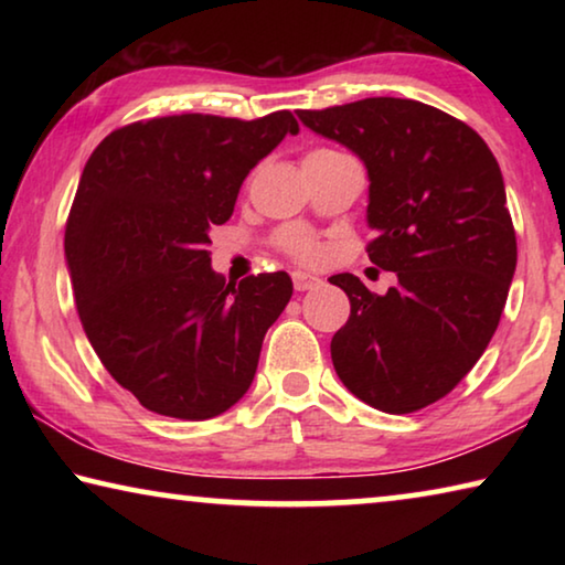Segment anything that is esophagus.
Returning <instances> with one entry per match:
<instances>
[{"label": "esophagus", "instance_id": "1", "mask_svg": "<svg viewBox=\"0 0 565 565\" xmlns=\"http://www.w3.org/2000/svg\"><path fill=\"white\" fill-rule=\"evenodd\" d=\"M291 279H294V289L296 291H309V289H313V286L321 284L319 276L306 274V271H294Z\"/></svg>", "mask_w": 565, "mask_h": 565}]
</instances>
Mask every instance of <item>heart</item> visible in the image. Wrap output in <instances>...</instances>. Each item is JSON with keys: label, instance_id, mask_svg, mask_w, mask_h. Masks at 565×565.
Segmentation results:
<instances>
[{"label": "heart", "instance_id": "obj_1", "mask_svg": "<svg viewBox=\"0 0 565 565\" xmlns=\"http://www.w3.org/2000/svg\"><path fill=\"white\" fill-rule=\"evenodd\" d=\"M281 246L289 252L296 259H303V262H311L319 256V244L313 242V236L306 232L301 226H291V228H284L281 236H279Z\"/></svg>", "mask_w": 565, "mask_h": 565}]
</instances>
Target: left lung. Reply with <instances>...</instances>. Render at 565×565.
I'll list each match as a JSON object with an SVG mask.
<instances>
[{"label":"left lung","instance_id":"1","mask_svg":"<svg viewBox=\"0 0 565 565\" xmlns=\"http://www.w3.org/2000/svg\"><path fill=\"white\" fill-rule=\"evenodd\" d=\"M296 114L363 161L369 259L398 279L379 296L359 276H331L351 301L333 369L363 404L411 414L473 369L501 321L515 232L499 161L468 124L414 99Z\"/></svg>","mask_w":565,"mask_h":565}]
</instances>
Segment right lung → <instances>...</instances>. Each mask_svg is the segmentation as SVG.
I'll return each mask as SVG.
<instances>
[{
    "label": "right lung",
    "mask_w": 565,
    "mask_h": 565,
    "mask_svg": "<svg viewBox=\"0 0 565 565\" xmlns=\"http://www.w3.org/2000/svg\"><path fill=\"white\" fill-rule=\"evenodd\" d=\"M286 134H299L291 111L134 121L82 171L64 234L76 311L104 369L154 414L214 418L252 386L294 284L286 271L226 284L206 246Z\"/></svg>",
    "instance_id": "1"
}]
</instances>
